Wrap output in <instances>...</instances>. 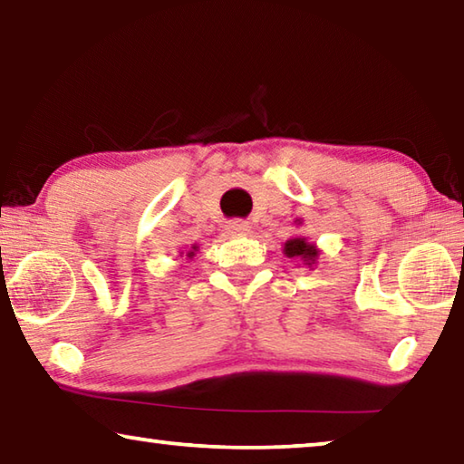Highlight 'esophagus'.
<instances>
[{
	"mask_svg": "<svg viewBox=\"0 0 464 464\" xmlns=\"http://www.w3.org/2000/svg\"><path fill=\"white\" fill-rule=\"evenodd\" d=\"M225 231L229 235H241V233L247 231V223L241 221V218H233V221L225 225Z\"/></svg>",
	"mask_w": 464,
	"mask_h": 464,
	"instance_id": "34e87169",
	"label": "esophagus"
}]
</instances>
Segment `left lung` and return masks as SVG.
<instances>
[{
  "mask_svg": "<svg viewBox=\"0 0 464 464\" xmlns=\"http://www.w3.org/2000/svg\"><path fill=\"white\" fill-rule=\"evenodd\" d=\"M285 254L288 256V257H301V260H304V262H315V257H317V249L311 246V243H307L304 239H301V237H296V239H290V241H286V246H285Z\"/></svg>",
  "mask_w": 464,
  "mask_h": 464,
  "instance_id": "8db88e82",
  "label": "left lung"
}]
</instances>
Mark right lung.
Listing matches in <instances>:
<instances>
[{"instance_id":"add662e5","label":"right lung","mask_w":464,"mask_h":464,"mask_svg":"<svg viewBox=\"0 0 464 464\" xmlns=\"http://www.w3.org/2000/svg\"><path fill=\"white\" fill-rule=\"evenodd\" d=\"M196 249V247H194ZM190 256H194V251H190V254H188V257H190Z\"/></svg>"}]
</instances>
